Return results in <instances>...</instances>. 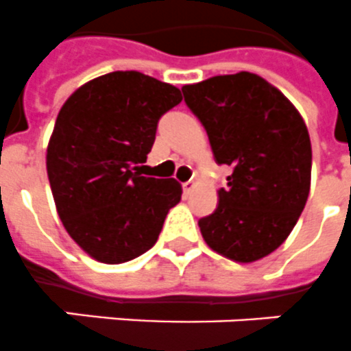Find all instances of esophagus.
<instances>
[{
	"instance_id": "esophagus-1",
	"label": "esophagus",
	"mask_w": 351,
	"mask_h": 351,
	"mask_svg": "<svg viewBox=\"0 0 351 351\" xmlns=\"http://www.w3.org/2000/svg\"><path fill=\"white\" fill-rule=\"evenodd\" d=\"M196 182H193V180H189V182H184V185H182V187H184V193L185 195H191V193H193V191L196 189Z\"/></svg>"
}]
</instances>
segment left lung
<instances>
[{
    "label": "left lung",
    "mask_w": 351,
    "mask_h": 351,
    "mask_svg": "<svg viewBox=\"0 0 351 351\" xmlns=\"http://www.w3.org/2000/svg\"><path fill=\"white\" fill-rule=\"evenodd\" d=\"M209 135L218 164L232 167L218 207L198 221L205 243L236 263L274 252L310 193L312 144L303 117L263 77L215 75L182 88Z\"/></svg>",
    "instance_id": "obj_1"
}]
</instances>
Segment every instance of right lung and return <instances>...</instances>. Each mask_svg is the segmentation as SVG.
<instances>
[{"label": "right lung", "mask_w": 351, "mask_h": 351, "mask_svg": "<svg viewBox=\"0 0 351 351\" xmlns=\"http://www.w3.org/2000/svg\"><path fill=\"white\" fill-rule=\"evenodd\" d=\"M182 101L180 90L141 72L84 82L57 115L47 173L57 215L90 258L126 263L158 240L182 198L175 178L141 176L156 124Z\"/></svg>", "instance_id": "add662e5"}]
</instances>
